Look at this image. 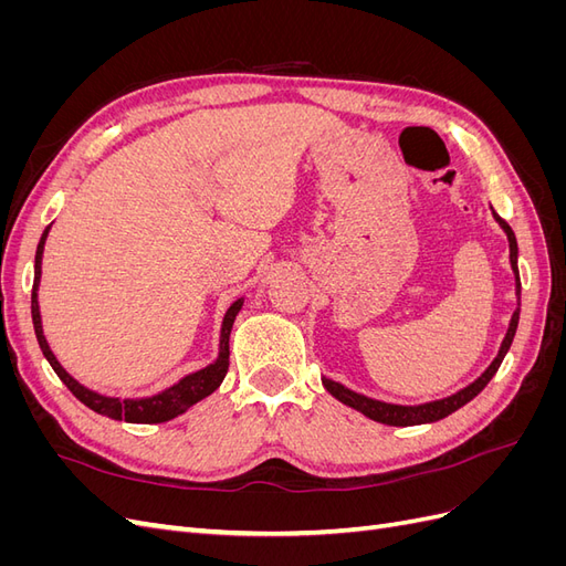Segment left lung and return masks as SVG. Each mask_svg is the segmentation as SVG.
<instances>
[{
    "label": "left lung",
    "mask_w": 566,
    "mask_h": 566,
    "mask_svg": "<svg viewBox=\"0 0 566 566\" xmlns=\"http://www.w3.org/2000/svg\"><path fill=\"white\" fill-rule=\"evenodd\" d=\"M493 217H495V221H499V224H501V229L507 233L510 264H512V271H515L517 302H520L522 283H520V269H517V238H515V233H512V229H510V224H507L505 219H501L495 212H493ZM517 323H520V304H517L515 314H512V318H510V328H507V333H505V339H503V345H501V349H499V356L493 358L491 366H489L482 375H479V378H476L472 385H468L465 389H460V391L451 394V397H447V399L430 401V403H420V406H397V403H385V401L368 399V397H364V394H356V391L347 389L345 385L333 382V380H328V378H323V387L328 389L337 401H342V403L349 406V408H356L358 413H364L366 418H370V420H375V422L394 424V427H410V424L437 422V420H441V418L451 416L453 410H458L460 406H465L468 401H472V399L476 397V394L482 391V389L491 382V378L495 375V370L501 368L503 358H505V354H507V349H510V345H512V337H515V333H517Z\"/></svg>",
    "instance_id": "left-lung-1"
}]
</instances>
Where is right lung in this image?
Listing matches in <instances>:
<instances>
[{
  "label": "right lung",
  "mask_w": 566,
  "mask_h": 566,
  "mask_svg": "<svg viewBox=\"0 0 566 566\" xmlns=\"http://www.w3.org/2000/svg\"><path fill=\"white\" fill-rule=\"evenodd\" d=\"M51 227L44 229L42 238H40V245L35 252V283H32V325H35V335L40 342V349L46 356L49 366L54 368V373L63 380V385L71 389L75 397L84 403L90 406L92 410H96L98 416H106L113 420H125V422H139V424H150V422H167L172 420L181 413H186L188 408L193 403H198L200 399L210 397V394L221 385V380L227 378V370H229V335L233 328V321L241 312L243 300H235L229 312L221 321V337H219V356L217 361L205 366L191 375H186L177 385L167 387L158 394H153V397H144V399H117V397H104V394L92 391L84 385H80L71 373H67L59 361L54 352L49 349V342L44 337L42 331V316H40V302H38V287H40V276H42V252H44V243H46V233Z\"/></svg>",
  "instance_id": "right-lung-1"
}]
</instances>
